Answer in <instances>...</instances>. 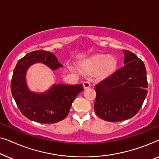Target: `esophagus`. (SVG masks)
<instances>
[{
  "mask_svg": "<svg viewBox=\"0 0 159 159\" xmlns=\"http://www.w3.org/2000/svg\"><path fill=\"white\" fill-rule=\"evenodd\" d=\"M83 84V87H84V89L90 88V87L91 86L90 83V82H89L88 81H85V82H83V84Z\"/></svg>",
  "mask_w": 159,
  "mask_h": 159,
  "instance_id": "1",
  "label": "esophagus"
}]
</instances>
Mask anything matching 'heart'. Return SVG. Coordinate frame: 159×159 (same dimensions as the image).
I'll return each mask as SVG.
<instances>
[{
  "label": "heart",
  "instance_id": "heart-1",
  "mask_svg": "<svg viewBox=\"0 0 159 159\" xmlns=\"http://www.w3.org/2000/svg\"><path fill=\"white\" fill-rule=\"evenodd\" d=\"M116 66V60L113 56L98 55L90 58L88 62V69L90 71L98 70L101 75L106 76L114 71Z\"/></svg>",
  "mask_w": 159,
  "mask_h": 159
}]
</instances>
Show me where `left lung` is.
<instances>
[{"label":"left lung","instance_id":"left-lung-1","mask_svg":"<svg viewBox=\"0 0 159 159\" xmlns=\"http://www.w3.org/2000/svg\"><path fill=\"white\" fill-rule=\"evenodd\" d=\"M125 65L95 85L94 105L97 116L111 122L136 115L147 95L148 82L144 63L135 54L123 51Z\"/></svg>","mask_w":159,"mask_h":159}]
</instances>
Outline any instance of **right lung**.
Returning a JSON list of instances; mask_svg holds the SVG:
<instances>
[{
  "label": "right lung",
  "instance_id": "add662e5",
  "mask_svg": "<svg viewBox=\"0 0 159 159\" xmlns=\"http://www.w3.org/2000/svg\"><path fill=\"white\" fill-rule=\"evenodd\" d=\"M34 64L46 65L56 71L63 65L51 52L35 51L26 54L15 67L11 84L13 97L24 116L30 120L43 124L56 123L69 114L71 104L83 90L81 84H53L45 92H34L29 88L27 73Z\"/></svg>",
  "mask_w": 159,
  "mask_h": 159
}]
</instances>
